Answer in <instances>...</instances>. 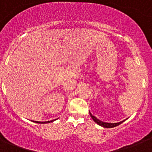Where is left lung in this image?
I'll use <instances>...</instances> for the list:
<instances>
[{"mask_svg":"<svg viewBox=\"0 0 152 152\" xmlns=\"http://www.w3.org/2000/svg\"><path fill=\"white\" fill-rule=\"evenodd\" d=\"M89 114L91 118H92V120H93L96 124H99V126H103V127H106V128H112V127H115V126H118V125L122 124V123L124 121V120H123V121L119 123H105V122H102V121H101V120H99V119L96 118V116H94L90 112H89Z\"/></svg>","mask_w":152,"mask_h":152,"instance_id":"left-lung-1","label":"left lung"}]
</instances>
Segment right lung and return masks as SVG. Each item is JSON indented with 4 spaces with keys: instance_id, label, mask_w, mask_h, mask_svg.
Wrapping results in <instances>:
<instances>
[{
    "instance_id": "1",
    "label": "right lung",
    "mask_w": 152,
    "mask_h": 152,
    "mask_svg": "<svg viewBox=\"0 0 152 152\" xmlns=\"http://www.w3.org/2000/svg\"><path fill=\"white\" fill-rule=\"evenodd\" d=\"M53 121H54V120H50V121H45V122H39V121H34V120H32V122L37 123V124H47V123H50V122H53Z\"/></svg>"
}]
</instances>
